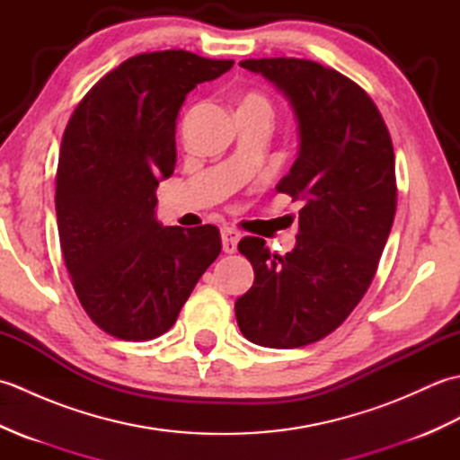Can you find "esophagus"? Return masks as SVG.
I'll return each mask as SVG.
<instances>
[{"mask_svg": "<svg viewBox=\"0 0 460 460\" xmlns=\"http://www.w3.org/2000/svg\"><path fill=\"white\" fill-rule=\"evenodd\" d=\"M239 239H241V233L237 231V229H233V227H225L223 231H221V243H223V251L225 252H235L237 251V243H239Z\"/></svg>", "mask_w": 460, "mask_h": 460, "instance_id": "1", "label": "esophagus"}]
</instances>
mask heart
<instances>
[{
	"mask_svg": "<svg viewBox=\"0 0 460 460\" xmlns=\"http://www.w3.org/2000/svg\"><path fill=\"white\" fill-rule=\"evenodd\" d=\"M241 106H262V109H269V102L265 96H261V94H247L245 99L241 101Z\"/></svg>",
	"mask_w": 460,
	"mask_h": 460,
	"instance_id": "1",
	"label": "heart"
}]
</instances>
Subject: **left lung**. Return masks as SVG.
Here are the masks:
<instances>
[{
	"label": "left lung",
	"instance_id": "left-lung-1",
	"mask_svg": "<svg viewBox=\"0 0 460 460\" xmlns=\"http://www.w3.org/2000/svg\"><path fill=\"white\" fill-rule=\"evenodd\" d=\"M239 65L275 84L295 112L298 158L277 191L305 205L287 255L259 237L239 243L255 282L235 316L252 344L300 348L334 332L371 285L395 217L394 144L374 101L334 68L287 57Z\"/></svg>",
	"mask_w": 460,
	"mask_h": 460
}]
</instances>
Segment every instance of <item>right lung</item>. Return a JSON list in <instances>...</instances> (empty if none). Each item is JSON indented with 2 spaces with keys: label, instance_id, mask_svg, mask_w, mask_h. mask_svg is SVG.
Returning <instances> with one entry per match:
<instances>
[{
  "label": "right lung",
  "instance_id": "add662e5",
  "mask_svg": "<svg viewBox=\"0 0 460 460\" xmlns=\"http://www.w3.org/2000/svg\"><path fill=\"white\" fill-rule=\"evenodd\" d=\"M233 61L190 51L136 55L96 83L68 120L57 165V229L86 314L122 340L168 332L221 252L213 225L155 219L175 165V120L195 86Z\"/></svg>",
  "mask_w": 460,
  "mask_h": 460
}]
</instances>
